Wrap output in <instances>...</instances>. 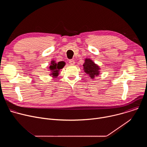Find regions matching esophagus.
Here are the masks:
<instances>
[{"instance_id": "obj_1", "label": "esophagus", "mask_w": 147, "mask_h": 147, "mask_svg": "<svg viewBox=\"0 0 147 147\" xmlns=\"http://www.w3.org/2000/svg\"><path fill=\"white\" fill-rule=\"evenodd\" d=\"M69 63L71 65H73L75 64V61L74 60H69Z\"/></svg>"}]
</instances>
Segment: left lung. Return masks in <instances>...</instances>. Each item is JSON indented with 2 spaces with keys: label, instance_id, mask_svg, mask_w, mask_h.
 Returning <instances> with one entry per match:
<instances>
[{
  "label": "left lung",
  "instance_id": "1",
  "mask_svg": "<svg viewBox=\"0 0 147 147\" xmlns=\"http://www.w3.org/2000/svg\"><path fill=\"white\" fill-rule=\"evenodd\" d=\"M83 67L85 73L88 74L91 78H94L99 74V67L90 59H86Z\"/></svg>",
  "mask_w": 147,
  "mask_h": 147
}]
</instances>
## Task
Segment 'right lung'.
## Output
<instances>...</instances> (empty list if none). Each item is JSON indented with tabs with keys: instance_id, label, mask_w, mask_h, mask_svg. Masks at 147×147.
<instances>
[{
	"instance_id": "obj_1",
	"label": "right lung",
	"mask_w": 147,
	"mask_h": 147,
	"mask_svg": "<svg viewBox=\"0 0 147 147\" xmlns=\"http://www.w3.org/2000/svg\"><path fill=\"white\" fill-rule=\"evenodd\" d=\"M65 65V63L64 61H61L56 63L54 60H52L49 67V70L51 72L50 76H52L53 77H57L59 75V72L60 71V70L63 69Z\"/></svg>"
}]
</instances>
